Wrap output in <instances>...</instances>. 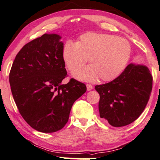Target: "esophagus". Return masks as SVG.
I'll return each instance as SVG.
<instances>
[{"instance_id": "esophagus-1", "label": "esophagus", "mask_w": 160, "mask_h": 160, "mask_svg": "<svg viewBox=\"0 0 160 160\" xmlns=\"http://www.w3.org/2000/svg\"><path fill=\"white\" fill-rule=\"evenodd\" d=\"M86 88H87V91H91L92 89H93L92 85H90V84H87Z\"/></svg>"}]
</instances>
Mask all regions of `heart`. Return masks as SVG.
<instances>
[{"mask_svg": "<svg viewBox=\"0 0 160 160\" xmlns=\"http://www.w3.org/2000/svg\"><path fill=\"white\" fill-rule=\"evenodd\" d=\"M131 47L124 38L109 34L88 32L77 43L68 41L62 48V59L76 79L94 81H112L117 78L130 59ZM89 58L90 65L82 70Z\"/></svg>", "mask_w": 160, "mask_h": 160, "instance_id": "heart-1", "label": "heart"}]
</instances>
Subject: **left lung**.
<instances>
[{
  "instance_id": "left-lung-1",
  "label": "left lung",
  "mask_w": 160,
  "mask_h": 160,
  "mask_svg": "<svg viewBox=\"0 0 160 160\" xmlns=\"http://www.w3.org/2000/svg\"><path fill=\"white\" fill-rule=\"evenodd\" d=\"M152 81L146 66L130 63L112 82L95 86L100 94V117L114 127L131 124L144 111L152 90Z\"/></svg>"
}]
</instances>
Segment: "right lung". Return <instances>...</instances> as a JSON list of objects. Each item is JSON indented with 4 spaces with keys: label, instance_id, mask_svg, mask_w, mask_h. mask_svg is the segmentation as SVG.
I'll use <instances>...</instances> for the list:
<instances>
[{
    "label": "right lung",
    "instance_id": "1",
    "mask_svg": "<svg viewBox=\"0 0 160 160\" xmlns=\"http://www.w3.org/2000/svg\"><path fill=\"white\" fill-rule=\"evenodd\" d=\"M58 34H44L20 50L9 73L12 94L20 114L32 128L52 133L65 126L74 102L86 92L71 79L62 59L63 43Z\"/></svg>",
    "mask_w": 160,
    "mask_h": 160
}]
</instances>
